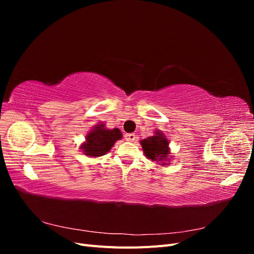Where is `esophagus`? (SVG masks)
<instances>
[{
  "label": "esophagus",
  "mask_w": 254,
  "mask_h": 254,
  "mask_svg": "<svg viewBox=\"0 0 254 254\" xmlns=\"http://www.w3.org/2000/svg\"><path fill=\"white\" fill-rule=\"evenodd\" d=\"M125 140H127V141H134L135 140V134H133V133H126L125 134Z\"/></svg>",
  "instance_id": "esophagus-1"
}]
</instances>
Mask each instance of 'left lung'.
I'll use <instances>...</instances> for the list:
<instances>
[{
	"mask_svg": "<svg viewBox=\"0 0 254 254\" xmlns=\"http://www.w3.org/2000/svg\"><path fill=\"white\" fill-rule=\"evenodd\" d=\"M141 145L145 156L151 161L161 163V165H167V161L170 160L171 151H170V142L166 139V136L161 132L156 131L155 135L149 136L147 139L141 141ZM170 162V161H168Z\"/></svg>",
	"mask_w": 254,
	"mask_h": 254,
	"instance_id": "obj_1",
	"label": "left lung"
}]
</instances>
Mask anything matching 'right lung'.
<instances>
[{"label": "right lung", "instance_id": "right-lung-1", "mask_svg": "<svg viewBox=\"0 0 254 254\" xmlns=\"http://www.w3.org/2000/svg\"><path fill=\"white\" fill-rule=\"evenodd\" d=\"M121 139L119 128L108 129L104 123H99L86 135V142L80 145V149L89 157H101L110 151L114 143Z\"/></svg>", "mask_w": 254, "mask_h": 254}]
</instances>
